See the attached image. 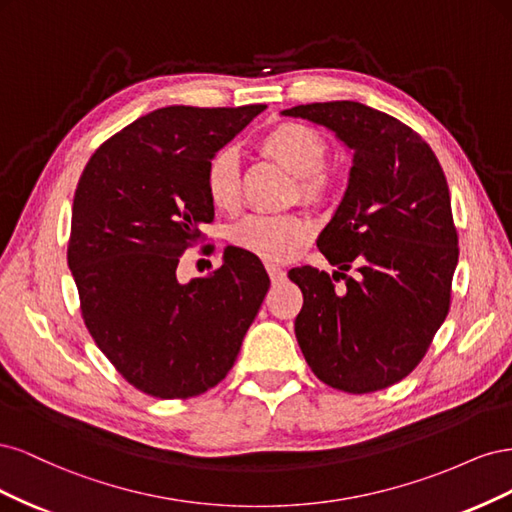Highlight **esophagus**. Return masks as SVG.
<instances>
[{
  "label": "esophagus",
  "mask_w": 512,
  "mask_h": 512,
  "mask_svg": "<svg viewBox=\"0 0 512 512\" xmlns=\"http://www.w3.org/2000/svg\"><path fill=\"white\" fill-rule=\"evenodd\" d=\"M267 273H269V277H271V284L275 286V284H282L284 280H286V271L282 269V267H277V265H273V262H267Z\"/></svg>",
  "instance_id": "34e87169"
}]
</instances>
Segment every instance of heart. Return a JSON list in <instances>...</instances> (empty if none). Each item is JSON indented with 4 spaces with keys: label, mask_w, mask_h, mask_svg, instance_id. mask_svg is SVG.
I'll return each instance as SVG.
<instances>
[{
    "label": "heart",
    "mask_w": 512,
    "mask_h": 512,
    "mask_svg": "<svg viewBox=\"0 0 512 512\" xmlns=\"http://www.w3.org/2000/svg\"><path fill=\"white\" fill-rule=\"evenodd\" d=\"M262 156L280 164L297 177V194L309 205H324L337 192V173L324 166L327 143L314 130L297 121H284L269 128L258 141ZM209 203L220 211H235L241 198L239 162L232 151H220L205 170ZM314 228L297 213L288 215H247L230 228V243L262 260L284 262L312 239Z\"/></svg>",
    "instance_id": "heart-1"
}]
</instances>
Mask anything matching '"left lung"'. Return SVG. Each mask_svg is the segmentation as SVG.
Returning a JSON list of instances; mask_svg holds the SVG:
<instances>
[{"label":"left lung","instance_id":"left-lung-1","mask_svg":"<svg viewBox=\"0 0 512 512\" xmlns=\"http://www.w3.org/2000/svg\"><path fill=\"white\" fill-rule=\"evenodd\" d=\"M282 115L324 126L352 151L348 188L318 247L360 275L342 274L347 286L337 291L338 271L288 273L303 292L297 342L333 389H386L421 363L451 307L459 247L444 170L414 130L361 102L299 104Z\"/></svg>","mask_w":512,"mask_h":512}]
</instances>
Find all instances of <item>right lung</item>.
Masks as SVG:
<instances>
[{"mask_svg": "<svg viewBox=\"0 0 512 512\" xmlns=\"http://www.w3.org/2000/svg\"><path fill=\"white\" fill-rule=\"evenodd\" d=\"M265 108H158L102 143L76 185L68 267L83 320L151 397H196L222 382L269 290L262 262L232 245L218 271L177 277L215 215L209 160Z\"/></svg>", "mask_w": 512, "mask_h": 512, "instance_id": "add662e5", "label": "right lung"}]
</instances>
